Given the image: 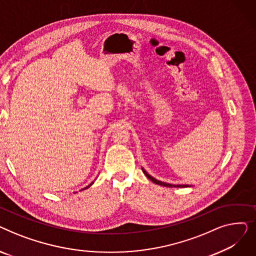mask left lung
<instances>
[{"label": "left lung", "mask_w": 256, "mask_h": 256, "mask_svg": "<svg viewBox=\"0 0 256 256\" xmlns=\"http://www.w3.org/2000/svg\"><path fill=\"white\" fill-rule=\"evenodd\" d=\"M143 170V173L145 174V176L148 178L152 182H154V184H160V186H171V188H173V186H176V188H184V186H188V184H166V182H160V180H156V178H154L152 176H150L148 173H147L144 169H142Z\"/></svg>", "instance_id": "obj_1"}]
</instances>
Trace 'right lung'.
I'll return each mask as SVG.
<instances>
[{
  "label": "right lung",
  "instance_id": "1",
  "mask_svg": "<svg viewBox=\"0 0 256 256\" xmlns=\"http://www.w3.org/2000/svg\"><path fill=\"white\" fill-rule=\"evenodd\" d=\"M92 184H93V182H92ZM89 184V186H86V188H85V189H87V188H89V186H91V184Z\"/></svg>",
  "mask_w": 256,
  "mask_h": 256
}]
</instances>
